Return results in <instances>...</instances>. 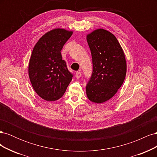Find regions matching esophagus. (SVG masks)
<instances>
[{
  "mask_svg": "<svg viewBox=\"0 0 157 157\" xmlns=\"http://www.w3.org/2000/svg\"><path fill=\"white\" fill-rule=\"evenodd\" d=\"M81 75H82L81 73L78 72V71H77V72L76 73V74H75V77H76V78H77L78 79V78H80V77H81Z\"/></svg>",
  "mask_w": 157,
  "mask_h": 157,
  "instance_id": "esophagus-1",
  "label": "esophagus"
}]
</instances>
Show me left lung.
Returning <instances> with one entry per match:
<instances>
[{"label":"left lung","mask_w":157,"mask_h":157,"mask_svg":"<svg viewBox=\"0 0 157 157\" xmlns=\"http://www.w3.org/2000/svg\"><path fill=\"white\" fill-rule=\"evenodd\" d=\"M86 39L93 65L86 95L91 101L101 103L111 99L124 82L125 56L115 35L105 29L95 30Z\"/></svg>","instance_id":"8db88e82"}]
</instances>
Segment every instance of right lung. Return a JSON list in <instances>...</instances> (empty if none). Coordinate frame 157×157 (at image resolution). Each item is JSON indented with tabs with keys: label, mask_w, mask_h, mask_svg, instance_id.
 Here are the masks:
<instances>
[{
	"label": "right lung",
	"mask_w": 157,
	"mask_h": 157,
	"mask_svg": "<svg viewBox=\"0 0 157 157\" xmlns=\"http://www.w3.org/2000/svg\"><path fill=\"white\" fill-rule=\"evenodd\" d=\"M72 34V31L63 29H53L42 36L33 50L29 78L36 93L46 101L62 97L73 77L61 54Z\"/></svg>",
	"instance_id": "right-lung-1"
}]
</instances>
